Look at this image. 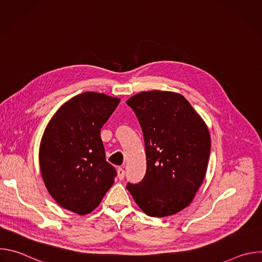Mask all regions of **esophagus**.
<instances>
[{
	"label": "esophagus",
	"instance_id": "obj_1",
	"mask_svg": "<svg viewBox=\"0 0 262 262\" xmlns=\"http://www.w3.org/2000/svg\"><path fill=\"white\" fill-rule=\"evenodd\" d=\"M117 174H118V178L120 179V180H122L123 178H124V175H125V171L123 170V168H118V170H117Z\"/></svg>",
	"mask_w": 262,
	"mask_h": 262
}]
</instances>
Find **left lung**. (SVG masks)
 <instances>
[{
  "label": "left lung",
  "instance_id": "obj_1",
  "mask_svg": "<svg viewBox=\"0 0 262 262\" xmlns=\"http://www.w3.org/2000/svg\"><path fill=\"white\" fill-rule=\"evenodd\" d=\"M141 125L146 154L144 178L126 189L148 215L163 217L188 206L205 177L209 132L182 95L165 91L127 99Z\"/></svg>",
  "mask_w": 262,
  "mask_h": 262
}]
</instances>
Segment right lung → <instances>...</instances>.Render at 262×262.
<instances>
[{
    "label": "right lung",
    "mask_w": 262,
    "mask_h": 262,
    "mask_svg": "<svg viewBox=\"0 0 262 262\" xmlns=\"http://www.w3.org/2000/svg\"><path fill=\"white\" fill-rule=\"evenodd\" d=\"M119 98L84 92L64 103L49 122L39 148L43 181L62 207L86 214L114 183L116 169L105 161L100 129Z\"/></svg>",
    "instance_id": "right-lung-1"
}]
</instances>
